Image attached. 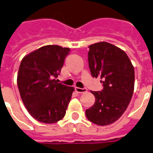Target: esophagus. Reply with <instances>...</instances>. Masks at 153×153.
I'll list each match as a JSON object with an SVG mask.
<instances>
[{
  "label": "esophagus",
  "instance_id": "34e87169",
  "mask_svg": "<svg viewBox=\"0 0 153 153\" xmlns=\"http://www.w3.org/2000/svg\"><path fill=\"white\" fill-rule=\"evenodd\" d=\"M75 91H76L77 93L82 94V93H85L87 91L86 88H79V87H75Z\"/></svg>",
  "mask_w": 153,
  "mask_h": 153
}]
</instances>
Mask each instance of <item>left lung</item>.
I'll use <instances>...</instances> for the list:
<instances>
[{
    "label": "left lung",
    "mask_w": 153,
    "mask_h": 153,
    "mask_svg": "<svg viewBox=\"0 0 153 153\" xmlns=\"http://www.w3.org/2000/svg\"><path fill=\"white\" fill-rule=\"evenodd\" d=\"M89 67L94 78H100L104 88L91 91L94 105L86 109L89 121L108 126L118 120L126 111L134 91V67L126 53L107 42L89 46Z\"/></svg>",
    "instance_id": "8db88e82"
}]
</instances>
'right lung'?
<instances>
[{
  "label": "right lung",
  "mask_w": 153,
  "mask_h": 153,
  "mask_svg": "<svg viewBox=\"0 0 153 153\" xmlns=\"http://www.w3.org/2000/svg\"><path fill=\"white\" fill-rule=\"evenodd\" d=\"M70 48L58 45L39 48L23 58L17 74L22 102L31 116L46 124L55 123L66 114L74 88L58 83Z\"/></svg>",
  "instance_id": "right-lung-1"
}]
</instances>
